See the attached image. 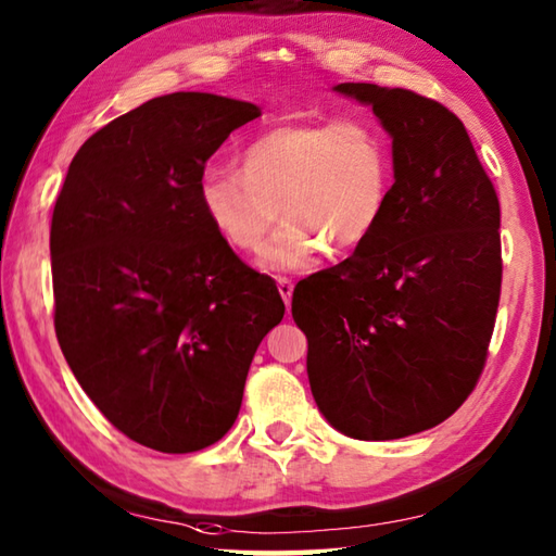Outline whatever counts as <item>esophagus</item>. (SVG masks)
Segmentation results:
<instances>
[{
	"label": "esophagus",
	"mask_w": 556,
	"mask_h": 556,
	"mask_svg": "<svg viewBox=\"0 0 556 556\" xmlns=\"http://www.w3.org/2000/svg\"><path fill=\"white\" fill-rule=\"evenodd\" d=\"M277 287H279L281 299H285V304H289L291 294H294V281H291L289 277H277Z\"/></svg>",
	"instance_id": "1"
}]
</instances>
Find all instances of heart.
<instances>
[{"instance_id": "heart-1", "label": "heart", "mask_w": 556, "mask_h": 556, "mask_svg": "<svg viewBox=\"0 0 556 556\" xmlns=\"http://www.w3.org/2000/svg\"><path fill=\"white\" fill-rule=\"evenodd\" d=\"M391 153L365 118L306 121L269 128L240 150V173L211 165L199 179L208 224L240 252H255L285 216L260 262L269 269L308 267L326 245H365L387 211Z\"/></svg>"}]
</instances>
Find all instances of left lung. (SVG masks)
<instances>
[{
    "mask_svg": "<svg viewBox=\"0 0 556 556\" xmlns=\"http://www.w3.org/2000/svg\"><path fill=\"white\" fill-rule=\"evenodd\" d=\"M393 138V185L375 233L301 279L291 316L308 338L323 416L355 440L435 428L477 387L501 299V206L467 128L401 87L345 83Z\"/></svg>",
    "mask_w": 556,
    "mask_h": 556,
    "instance_id": "left-lung-1",
    "label": "left lung"
}]
</instances>
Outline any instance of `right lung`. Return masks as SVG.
<instances>
[{"label": "right lung", "instance_id": "add662e5", "mask_svg": "<svg viewBox=\"0 0 556 556\" xmlns=\"http://www.w3.org/2000/svg\"><path fill=\"white\" fill-rule=\"evenodd\" d=\"M255 104L175 92L85 140L50 220L55 336L79 387L138 445L185 454L238 418L250 362L285 318L199 204L206 160Z\"/></svg>", "mask_w": 556, "mask_h": 556}]
</instances>
